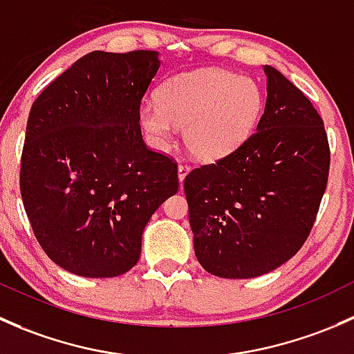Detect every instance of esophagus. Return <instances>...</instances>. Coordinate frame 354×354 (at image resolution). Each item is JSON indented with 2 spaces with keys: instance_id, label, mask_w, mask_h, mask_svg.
Masks as SVG:
<instances>
[{
  "instance_id": "1",
  "label": "esophagus",
  "mask_w": 354,
  "mask_h": 354,
  "mask_svg": "<svg viewBox=\"0 0 354 354\" xmlns=\"http://www.w3.org/2000/svg\"><path fill=\"white\" fill-rule=\"evenodd\" d=\"M189 170H191V167L187 165V163H180V165H178V182H184V178H185V176H187L189 174Z\"/></svg>"
}]
</instances>
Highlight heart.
<instances>
[{
    "mask_svg": "<svg viewBox=\"0 0 354 354\" xmlns=\"http://www.w3.org/2000/svg\"><path fill=\"white\" fill-rule=\"evenodd\" d=\"M262 107L264 98L252 78L204 68L167 80L158 90V100L150 98L140 105V122L160 150L182 127L189 151L213 162L249 140Z\"/></svg>",
    "mask_w": 354,
    "mask_h": 354,
    "instance_id": "1",
    "label": "heart"
}]
</instances>
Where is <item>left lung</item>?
Masks as SVG:
<instances>
[{
  "label": "left lung",
  "instance_id": "8db88e82",
  "mask_svg": "<svg viewBox=\"0 0 354 354\" xmlns=\"http://www.w3.org/2000/svg\"><path fill=\"white\" fill-rule=\"evenodd\" d=\"M257 129L218 162L185 176L194 252L207 272L245 279L285 264L307 240L329 177L324 121L278 69Z\"/></svg>",
  "mask_w": 354,
  "mask_h": 354
}]
</instances>
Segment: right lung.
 <instances>
[{
  "instance_id": "add662e5",
  "label": "right lung",
  "mask_w": 354,
  "mask_h": 354,
  "mask_svg": "<svg viewBox=\"0 0 354 354\" xmlns=\"http://www.w3.org/2000/svg\"><path fill=\"white\" fill-rule=\"evenodd\" d=\"M158 68L156 50H93L32 105L21 201L44 252L73 274L134 268L151 214L178 191L177 163L141 136V98Z\"/></svg>"
}]
</instances>
